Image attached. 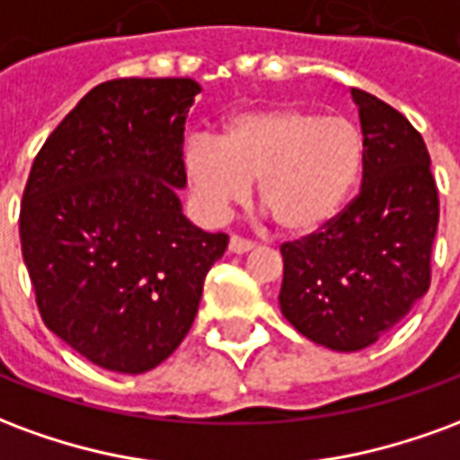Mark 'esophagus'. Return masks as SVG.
<instances>
[{
	"label": "esophagus",
	"mask_w": 460,
	"mask_h": 460,
	"mask_svg": "<svg viewBox=\"0 0 460 460\" xmlns=\"http://www.w3.org/2000/svg\"><path fill=\"white\" fill-rule=\"evenodd\" d=\"M229 251L231 253H236V256H241V253H249V251H253V243L246 239H241V236H231Z\"/></svg>",
	"instance_id": "obj_1"
}]
</instances>
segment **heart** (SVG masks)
<instances>
[{
    "label": "heart",
    "mask_w": 460,
    "mask_h": 460,
    "mask_svg": "<svg viewBox=\"0 0 460 460\" xmlns=\"http://www.w3.org/2000/svg\"><path fill=\"white\" fill-rule=\"evenodd\" d=\"M362 160L365 142L352 122L298 105H261L229 115L217 140L187 142L181 170L209 221L246 199L256 180V197L276 226L310 236L338 217Z\"/></svg>",
    "instance_id": "obj_1"
}]
</instances>
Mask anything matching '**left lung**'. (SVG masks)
Wrapping results in <instances>:
<instances>
[{"mask_svg":"<svg viewBox=\"0 0 460 460\" xmlns=\"http://www.w3.org/2000/svg\"><path fill=\"white\" fill-rule=\"evenodd\" d=\"M349 93L365 142L359 197L320 234L280 246V313L300 335L338 352L385 338L424 298L438 226L421 135L375 95Z\"/></svg>","mask_w":460,"mask_h":460,"instance_id":"8db88e82","label":"left lung"}]
</instances>
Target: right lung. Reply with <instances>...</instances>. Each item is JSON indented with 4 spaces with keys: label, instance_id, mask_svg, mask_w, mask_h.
Wrapping results in <instances>:
<instances>
[{
    "label": "right lung",
    "instance_id": "add662e5",
    "mask_svg": "<svg viewBox=\"0 0 460 460\" xmlns=\"http://www.w3.org/2000/svg\"><path fill=\"white\" fill-rule=\"evenodd\" d=\"M191 78L95 85L26 181L19 236L46 328L93 365L142 375L187 338L229 236L181 211Z\"/></svg>",
    "mask_w": 460,
    "mask_h": 460
}]
</instances>
